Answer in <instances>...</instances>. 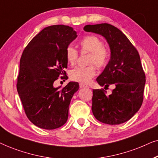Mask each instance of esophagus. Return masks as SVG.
<instances>
[{"label":"esophagus","instance_id":"esophagus-1","mask_svg":"<svg viewBox=\"0 0 158 158\" xmlns=\"http://www.w3.org/2000/svg\"><path fill=\"white\" fill-rule=\"evenodd\" d=\"M79 87H80V88H84V87H88V86L85 85V84L83 83H79Z\"/></svg>","mask_w":158,"mask_h":158}]
</instances>
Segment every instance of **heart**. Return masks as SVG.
Segmentation results:
<instances>
[{
	"label": "heart",
	"mask_w": 158,
	"mask_h": 158,
	"mask_svg": "<svg viewBox=\"0 0 158 158\" xmlns=\"http://www.w3.org/2000/svg\"><path fill=\"white\" fill-rule=\"evenodd\" d=\"M103 41L95 35H87L79 42L81 52H89L87 66H77L71 69L69 76L72 80L88 83L96 75V66L102 69L108 66L110 59V50L103 45ZM78 51L73 45H69L66 49L67 62L73 66L77 62Z\"/></svg>",
	"instance_id": "1"
}]
</instances>
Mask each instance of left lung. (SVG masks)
Returning a JSON list of instances; mask_svg holds the SVG:
<instances>
[{
	"label": "left lung",
	"instance_id": "1",
	"mask_svg": "<svg viewBox=\"0 0 158 158\" xmlns=\"http://www.w3.org/2000/svg\"><path fill=\"white\" fill-rule=\"evenodd\" d=\"M84 29L102 35L108 42L110 59L97 81L105 89L115 86L108 96L103 89H93L92 113L102 123L121 124L134 116L143 102L146 79L139 54L124 34L113 25H86Z\"/></svg>",
	"mask_w": 158,
	"mask_h": 158
}]
</instances>
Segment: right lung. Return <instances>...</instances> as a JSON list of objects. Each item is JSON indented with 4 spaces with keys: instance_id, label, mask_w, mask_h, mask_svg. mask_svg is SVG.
<instances>
[{
    "instance_id": "add662e5",
    "label": "right lung",
    "mask_w": 158,
    "mask_h": 158,
    "mask_svg": "<svg viewBox=\"0 0 158 158\" xmlns=\"http://www.w3.org/2000/svg\"><path fill=\"white\" fill-rule=\"evenodd\" d=\"M77 37L72 27L52 25L40 31L22 52L16 87L27 118L41 129H57L68 119L79 83L70 81L61 89L53 83L66 75V49Z\"/></svg>"
}]
</instances>
